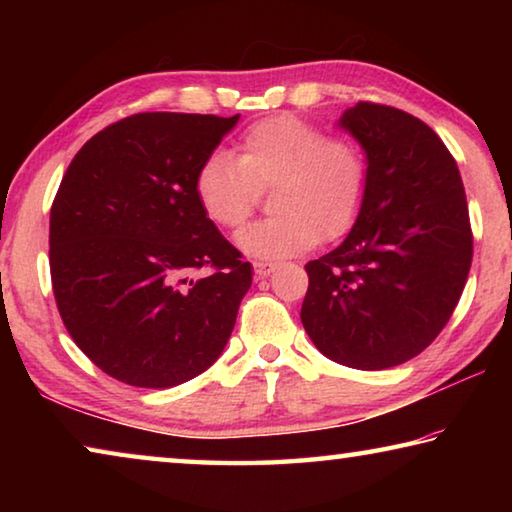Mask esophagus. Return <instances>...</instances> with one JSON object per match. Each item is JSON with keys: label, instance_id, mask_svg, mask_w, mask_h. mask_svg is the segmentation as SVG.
Wrapping results in <instances>:
<instances>
[{"label": "esophagus", "instance_id": "esophagus-1", "mask_svg": "<svg viewBox=\"0 0 512 512\" xmlns=\"http://www.w3.org/2000/svg\"><path fill=\"white\" fill-rule=\"evenodd\" d=\"M253 266H255L257 277H268L271 273H275V268H277L275 262H255Z\"/></svg>", "mask_w": 512, "mask_h": 512}]
</instances>
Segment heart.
Listing matches in <instances>:
<instances>
[{"mask_svg":"<svg viewBox=\"0 0 512 512\" xmlns=\"http://www.w3.org/2000/svg\"><path fill=\"white\" fill-rule=\"evenodd\" d=\"M273 187L275 216L239 232L237 246L259 262L305 253L318 239L348 232L366 201L368 160L357 142L327 137L323 128L293 115L250 126L230 153L207 155L194 192L207 219L225 230L248 221L259 189Z\"/></svg>","mask_w":512,"mask_h":512,"instance_id":"1","label":"heart"}]
</instances>
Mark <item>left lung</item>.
<instances>
[{
	"label": "left lung",
	"instance_id": "1",
	"mask_svg": "<svg viewBox=\"0 0 512 512\" xmlns=\"http://www.w3.org/2000/svg\"><path fill=\"white\" fill-rule=\"evenodd\" d=\"M339 128L366 153L368 192L343 244L305 266L300 318L327 359L384 370L420 354L456 309L470 214L456 160L418 117L361 101Z\"/></svg>",
	"mask_w": 512,
	"mask_h": 512
}]
</instances>
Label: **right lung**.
<instances>
[{
    "label": "right lung",
    "instance_id": "add662e5",
    "mask_svg": "<svg viewBox=\"0 0 512 512\" xmlns=\"http://www.w3.org/2000/svg\"><path fill=\"white\" fill-rule=\"evenodd\" d=\"M235 117L140 112L74 155L51 205L60 318L124 384L171 388L221 357L253 266L207 219L196 171ZM213 273L193 280L198 267Z\"/></svg>",
    "mask_w": 512,
    "mask_h": 512
}]
</instances>
